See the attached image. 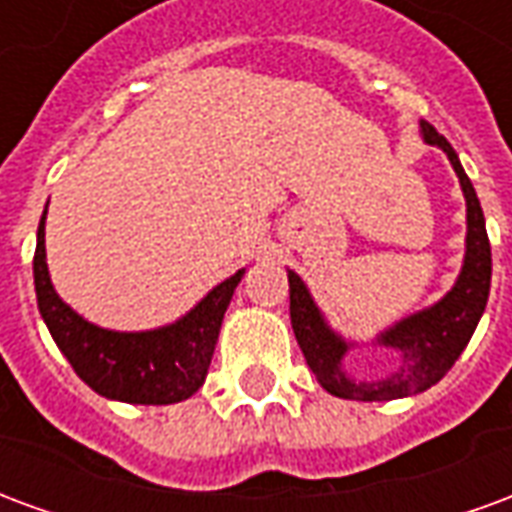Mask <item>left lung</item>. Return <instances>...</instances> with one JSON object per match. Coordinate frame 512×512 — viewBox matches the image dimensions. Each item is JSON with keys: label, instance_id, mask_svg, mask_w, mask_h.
Listing matches in <instances>:
<instances>
[{"label": "left lung", "instance_id": "obj_1", "mask_svg": "<svg viewBox=\"0 0 512 512\" xmlns=\"http://www.w3.org/2000/svg\"><path fill=\"white\" fill-rule=\"evenodd\" d=\"M422 139L428 145L441 147L450 158L455 175L461 180L466 197V257L458 274V282L441 301L428 310L408 315L392 329L378 337V345H386L397 354V367L389 376L378 381H354L345 376L343 356L351 343H345L340 334L329 329L321 310L315 307L310 290L301 282L299 274L288 271L290 282V323L299 340V348L307 365L318 378V384L345 400H395L425 392L447 376L455 365L466 343L472 340L477 321L485 310L488 290H491V244L485 233V216L477 200L472 180L466 178L458 153L444 136L422 123Z\"/></svg>", "mask_w": 512, "mask_h": 512}]
</instances>
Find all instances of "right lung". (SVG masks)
Here are the masks:
<instances>
[{
  "instance_id": "add662e5",
  "label": "right lung",
  "mask_w": 512,
  "mask_h": 512,
  "mask_svg": "<svg viewBox=\"0 0 512 512\" xmlns=\"http://www.w3.org/2000/svg\"><path fill=\"white\" fill-rule=\"evenodd\" d=\"M32 268L40 315L76 376L98 395L142 406L180 403L200 389L211 367L227 304L233 299L235 285L244 277V271H235L189 315L164 329L109 332L76 315L51 285L46 266V211L38 227Z\"/></svg>"
}]
</instances>
